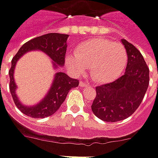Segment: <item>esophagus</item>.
<instances>
[{
	"instance_id": "esophagus-1",
	"label": "esophagus",
	"mask_w": 158,
	"mask_h": 158,
	"mask_svg": "<svg viewBox=\"0 0 158 158\" xmlns=\"http://www.w3.org/2000/svg\"><path fill=\"white\" fill-rule=\"evenodd\" d=\"M79 85H80L81 87H84V86H87V84H85L83 81H80V82H79Z\"/></svg>"
}]
</instances>
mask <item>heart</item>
I'll list each match as a JSON object with an SVG mask.
<instances>
[{"label":"heart","instance_id":"1","mask_svg":"<svg viewBox=\"0 0 158 158\" xmlns=\"http://www.w3.org/2000/svg\"><path fill=\"white\" fill-rule=\"evenodd\" d=\"M65 62L77 74L89 68L92 79L98 84L114 81L123 73L128 62L125 47L106 38H94L79 44L74 56L68 55Z\"/></svg>","mask_w":158,"mask_h":158}]
</instances>
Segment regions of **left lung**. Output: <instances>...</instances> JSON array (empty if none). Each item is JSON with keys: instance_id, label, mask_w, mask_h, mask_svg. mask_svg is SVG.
Here are the masks:
<instances>
[{"instance_id": "8db88e82", "label": "left lung", "mask_w": 158, "mask_h": 158, "mask_svg": "<svg viewBox=\"0 0 158 158\" xmlns=\"http://www.w3.org/2000/svg\"><path fill=\"white\" fill-rule=\"evenodd\" d=\"M128 54L125 73L114 82L96 86L92 111L102 121L115 123L133 114L143 100L150 83V70L141 52L122 39Z\"/></svg>"}]
</instances>
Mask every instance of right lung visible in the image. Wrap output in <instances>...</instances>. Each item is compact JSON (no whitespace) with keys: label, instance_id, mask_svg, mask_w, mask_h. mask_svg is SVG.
Masks as SVG:
<instances>
[{"label":"right lung","instance_id":"right-lung-1","mask_svg":"<svg viewBox=\"0 0 158 158\" xmlns=\"http://www.w3.org/2000/svg\"><path fill=\"white\" fill-rule=\"evenodd\" d=\"M68 36V35L65 34L49 33L46 35L35 37L25 43L13 57L11 61V68L8 72L10 79L9 90L15 106L26 115L32 118H44L53 114L64 101L70 89L79 85V80L70 78L64 73H57L52 82V87L47 93L46 96L35 106H24L20 102L15 94L16 85L15 83L14 79L15 64L26 52L33 50H39L46 53L54 61V68H57V65L63 66V64H64V57L67 47L66 41Z\"/></svg>","mask_w":158,"mask_h":158}]
</instances>
